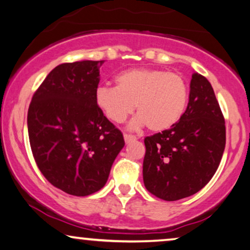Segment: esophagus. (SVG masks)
Listing matches in <instances>:
<instances>
[{
	"instance_id": "obj_1",
	"label": "esophagus",
	"mask_w": 250,
	"mask_h": 250,
	"mask_svg": "<svg viewBox=\"0 0 250 250\" xmlns=\"http://www.w3.org/2000/svg\"><path fill=\"white\" fill-rule=\"evenodd\" d=\"M124 138H125V144H130V143H132V142H135V140L137 139L135 136H132V135H125L124 136Z\"/></svg>"
}]
</instances>
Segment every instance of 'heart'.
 <instances>
[{
	"instance_id": "obj_1",
	"label": "heart",
	"mask_w": 250,
	"mask_h": 250,
	"mask_svg": "<svg viewBox=\"0 0 250 250\" xmlns=\"http://www.w3.org/2000/svg\"><path fill=\"white\" fill-rule=\"evenodd\" d=\"M95 103L114 124H122L135 105L138 115L129 128L148 125L152 131L160 132L181 119L188 103V87L175 73L160 69H130L115 77V87H98Z\"/></svg>"
}]
</instances>
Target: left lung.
Returning a JSON list of instances; mask_svg holds the SVG:
<instances>
[{
    "label": "left lung",
    "instance_id": "left-lung-1",
    "mask_svg": "<svg viewBox=\"0 0 250 250\" xmlns=\"http://www.w3.org/2000/svg\"><path fill=\"white\" fill-rule=\"evenodd\" d=\"M144 185L173 202L196 194L215 173L226 147V125L213 87L194 72L188 106L177 125L145 138Z\"/></svg>",
    "mask_w": 250,
    "mask_h": 250
}]
</instances>
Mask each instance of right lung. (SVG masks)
I'll list each match as a JSON object with an SVG mask.
<instances>
[{
    "label": "right lung",
    "instance_id": "right-lung-1",
    "mask_svg": "<svg viewBox=\"0 0 250 250\" xmlns=\"http://www.w3.org/2000/svg\"><path fill=\"white\" fill-rule=\"evenodd\" d=\"M102 61L63 63L34 94L27 117L31 152L54 187L73 196L103 188L125 146L95 103Z\"/></svg>",
    "mask_w": 250,
    "mask_h": 250
}]
</instances>
